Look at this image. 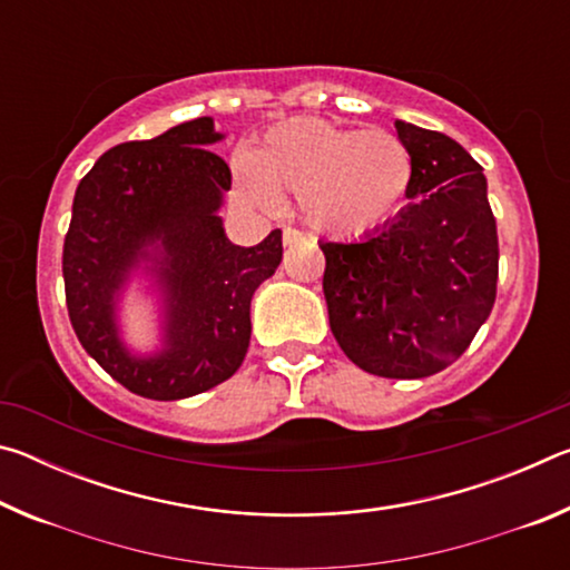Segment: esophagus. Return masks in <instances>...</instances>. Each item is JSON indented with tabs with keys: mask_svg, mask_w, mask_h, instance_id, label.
Returning a JSON list of instances; mask_svg holds the SVG:
<instances>
[{
	"mask_svg": "<svg viewBox=\"0 0 570 570\" xmlns=\"http://www.w3.org/2000/svg\"><path fill=\"white\" fill-rule=\"evenodd\" d=\"M306 236L302 234V230L296 228H284V246H294V244H302Z\"/></svg>",
	"mask_w": 570,
	"mask_h": 570,
	"instance_id": "obj_1",
	"label": "esophagus"
}]
</instances>
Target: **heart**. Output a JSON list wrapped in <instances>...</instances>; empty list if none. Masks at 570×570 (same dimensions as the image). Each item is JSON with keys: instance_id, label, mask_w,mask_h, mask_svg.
Returning a JSON list of instances; mask_svg holds the SVG:
<instances>
[{"instance_id": "heart-1", "label": "heart", "mask_w": 570, "mask_h": 570, "mask_svg": "<svg viewBox=\"0 0 570 570\" xmlns=\"http://www.w3.org/2000/svg\"><path fill=\"white\" fill-rule=\"evenodd\" d=\"M412 180V156L397 135L316 118L278 122L236 158V188L246 204L274 208L278 190L296 193L306 224L334 238L392 224L407 206Z\"/></svg>"}]
</instances>
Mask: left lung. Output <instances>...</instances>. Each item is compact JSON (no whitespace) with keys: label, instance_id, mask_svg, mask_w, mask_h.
<instances>
[{"label":"left lung","instance_id":"8db88e82","mask_svg":"<svg viewBox=\"0 0 570 570\" xmlns=\"http://www.w3.org/2000/svg\"><path fill=\"white\" fill-rule=\"evenodd\" d=\"M414 166L412 204L380 230L320 244L324 298L342 352L387 380L430 377L493 312L498 228L480 163L448 138L394 120Z\"/></svg>","mask_w":570,"mask_h":570}]
</instances>
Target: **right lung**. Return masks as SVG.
Listing matches in <instances>:
<instances>
[{"label": "right lung", "mask_w": 570, "mask_h": 570, "mask_svg": "<svg viewBox=\"0 0 570 570\" xmlns=\"http://www.w3.org/2000/svg\"><path fill=\"white\" fill-rule=\"evenodd\" d=\"M224 138L214 118H196L122 142L75 190L62 250L72 330L140 397L170 402L226 382L248 350L250 298L282 264L278 228L250 248L226 236L218 210L230 170L208 150ZM135 275L149 278L161 314V346L146 355L119 330V302Z\"/></svg>", "instance_id": "right-lung-1"}]
</instances>
